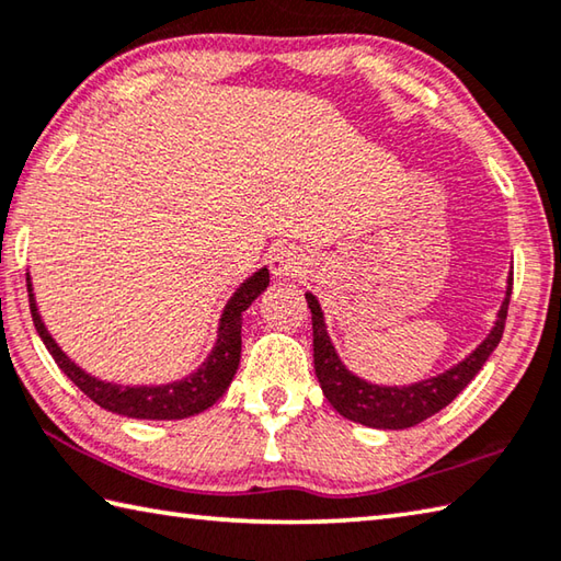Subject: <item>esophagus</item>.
Masks as SVG:
<instances>
[{
	"mask_svg": "<svg viewBox=\"0 0 561 561\" xmlns=\"http://www.w3.org/2000/svg\"><path fill=\"white\" fill-rule=\"evenodd\" d=\"M304 264H307V257H304L297 248H282L272 254L270 270L274 277L289 279V277H299L304 272Z\"/></svg>",
	"mask_w": 561,
	"mask_h": 561,
	"instance_id": "obj_1",
	"label": "esophagus"
}]
</instances>
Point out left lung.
<instances>
[{
	"instance_id": "obj_1",
	"label": "left lung",
	"mask_w": 561,
	"mask_h": 561,
	"mask_svg": "<svg viewBox=\"0 0 561 561\" xmlns=\"http://www.w3.org/2000/svg\"><path fill=\"white\" fill-rule=\"evenodd\" d=\"M511 294L513 277L507 279L505 299L501 311H497L495 325L471 355H466L461 363H456L454 368L439 375H434V378L402 387L373 385L345 368L329 339V331H325L319 299H316L313 294H307L313 325V370L316 378L321 382L325 400H329L333 410L343 414L345 420L373 426V430H410V426L430 420L432 414L454 402V397L476 378L478 370H481L485 360L491 358L495 345L503 339Z\"/></svg>"
}]
</instances>
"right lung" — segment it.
I'll return each instance as SVG.
<instances>
[{"mask_svg": "<svg viewBox=\"0 0 561 561\" xmlns=\"http://www.w3.org/2000/svg\"><path fill=\"white\" fill-rule=\"evenodd\" d=\"M267 267L254 272L250 279L240 284V289L232 294L226 309H222L216 345H213L208 358L203 360L196 373L167 385H115L93 378V375L70 360L68 355L60 351V345L50 339V333L46 331L44 321H41V313L36 307L32 277L26 274L28 307H32L36 333L41 335V341H44L48 353L54 355L58 368L68 375L70 382H76L80 392H85L90 400L103 407V410L112 414L131 416V420H186V416L201 414L203 410L216 404L220 397L226 394L240 365L242 311H248L250 304L267 289Z\"/></svg>", "mask_w": 561, "mask_h": 561, "instance_id": "add662e5", "label": "right lung"}]
</instances>
